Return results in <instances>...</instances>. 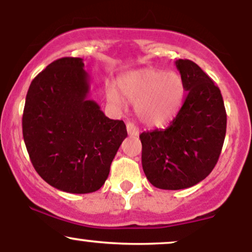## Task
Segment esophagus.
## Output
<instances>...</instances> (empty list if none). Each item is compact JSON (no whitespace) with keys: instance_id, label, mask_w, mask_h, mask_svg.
Listing matches in <instances>:
<instances>
[{"instance_id":"esophagus-1","label":"esophagus","mask_w":252,"mask_h":252,"mask_svg":"<svg viewBox=\"0 0 252 252\" xmlns=\"http://www.w3.org/2000/svg\"><path fill=\"white\" fill-rule=\"evenodd\" d=\"M126 131H128V134L130 136H137L138 134H140V130H138L137 126H136L135 124L131 122L126 123Z\"/></svg>"}]
</instances>
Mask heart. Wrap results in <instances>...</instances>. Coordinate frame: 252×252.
<instances>
[{"label": "heart", "mask_w": 252, "mask_h": 252, "mask_svg": "<svg viewBox=\"0 0 252 252\" xmlns=\"http://www.w3.org/2000/svg\"><path fill=\"white\" fill-rule=\"evenodd\" d=\"M118 89L123 97L136 104L141 122L150 126L169 123L178 114L185 96L184 82L178 73L155 68L130 72L121 78ZM106 96L112 104H122L115 89H109Z\"/></svg>", "instance_id": "1"}]
</instances>
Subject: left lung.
<instances>
[{
  "mask_svg": "<svg viewBox=\"0 0 252 252\" xmlns=\"http://www.w3.org/2000/svg\"><path fill=\"white\" fill-rule=\"evenodd\" d=\"M186 99L166 129L140 135L142 167L150 184L161 189H184L204 180L215 168L226 134V111L220 90L196 65L179 59Z\"/></svg>",
  "mask_w": 252,
  "mask_h": 252,
  "instance_id": "8db88e82",
  "label": "left lung"
}]
</instances>
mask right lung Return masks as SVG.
<instances>
[{"instance_id":"1","label":"right lung","mask_w":252,"mask_h":252,"mask_svg":"<svg viewBox=\"0 0 252 252\" xmlns=\"http://www.w3.org/2000/svg\"><path fill=\"white\" fill-rule=\"evenodd\" d=\"M82 58H62L40 72L26 96L22 132L34 168L54 189L85 194L108 179L126 134L90 99Z\"/></svg>"}]
</instances>
